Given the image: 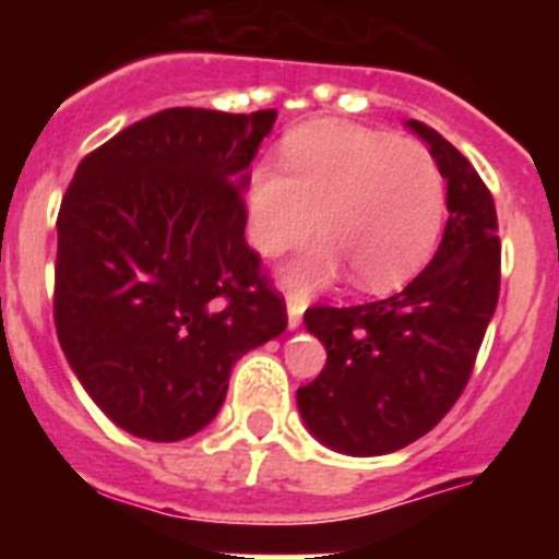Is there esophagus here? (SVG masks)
Wrapping results in <instances>:
<instances>
[{"instance_id":"1","label":"esophagus","mask_w":559,"mask_h":559,"mask_svg":"<svg viewBox=\"0 0 559 559\" xmlns=\"http://www.w3.org/2000/svg\"><path fill=\"white\" fill-rule=\"evenodd\" d=\"M285 305H288V328L296 330L299 322H302V313H305V299L296 294L285 296Z\"/></svg>"}]
</instances>
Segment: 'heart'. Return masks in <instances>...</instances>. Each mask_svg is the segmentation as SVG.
Here are the masks:
<instances>
[{"mask_svg": "<svg viewBox=\"0 0 559 559\" xmlns=\"http://www.w3.org/2000/svg\"><path fill=\"white\" fill-rule=\"evenodd\" d=\"M283 173L257 167L249 181V240L263 257L322 237L288 271L290 288L313 294L347 265L369 294L400 288L433 254L445 221V179L417 142L386 131L316 122L288 133Z\"/></svg>", "mask_w": 559, "mask_h": 559, "instance_id": "b5f03b06", "label": "heart"}]
</instances>
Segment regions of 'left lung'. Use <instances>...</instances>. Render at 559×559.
<instances>
[{"label": "left lung", "instance_id": "obj_1", "mask_svg": "<svg viewBox=\"0 0 559 559\" xmlns=\"http://www.w3.org/2000/svg\"><path fill=\"white\" fill-rule=\"evenodd\" d=\"M448 181L437 254L400 294L355 308H310L305 328L328 364L296 392L305 426L347 456H383L426 437L451 412L476 364L501 288L490 190L433 128L408 120Z\"/></svg>", "mask_w": 559, "mask_h": 559}]
</instances>
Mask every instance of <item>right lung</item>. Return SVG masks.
Returning a JSON list of instances; mask_svg holds the SVG:
<instances>
[{
    "label": "right lung",
    "instance_id": "add662e5",
    "mask_svg": "<svg viewBox=\"0 0 559 559\" xmlns=\"http://www.w3.org/2000/svg\"><path fill=\"white\" fill-rule=\"evenodd\" d=\"M274 120V108H165L88 153L63 195L58 341L133 437L179 442L210 426L231 367L288 328L243 237L249 165Z\"/></svg>",
    "mask_w": 559,
    "mask_h": 559
}]
</instances>
